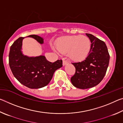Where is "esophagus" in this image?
Instances as JSON below:
<instances>
[{
	"instance_id": "34e87169",
	"label": "esophagus",
	"mask_w": 123,
	"mask_h": 123,
	"mask_svg": "<svg viewBox=\"0 0 123 123\" xmlns=\"http://www.w3.org/2000/svg\"><path fill=\"white\" fill-rule=\"evenodd\" d=\"M67 63H68L67 61V60H64V59H63V65L64 66Z\"/></svg>"
}]
</instances>
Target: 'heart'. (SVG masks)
<instances>
[{"instance_id": "obj_1", "label": "heart", "mask_w": 123, "mask_h": 123, "mask_svg": "<svg viewBox=\"0 0 123 123\" xmlns=\"http://www.w3.org/2000/svg\"><path fill=\"white\" fill-rule=\"evenodd\" d=\"M56 47L60 53H68L70 59L81 61L88 56L91 49V42L88 37L81 35L66 36L56 42Z\"/></svg>"}]
</instances>
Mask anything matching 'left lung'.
I'll list each match as a JSON object with an SVG mask.
<instances>
[{"instance_id":"left-lung-1","label":"left lung","mask_w":123,"mask_h":123,"mask_svg":"<svg viewBox=\"0 0 123 123\" xmlns=\"http://www.w3.org/2000/svg\"><path fill=\"white\" fill-rule=\"evenodd\" d=\"M91 42L90 52L86 59L72 63L75 73L70 80L76 88L87 89L98 85L105 76L109 66L110 55L104 41L86 34Z\"/></svg>"}]
</instances>
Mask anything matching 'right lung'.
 I'll list each match as a JSON object with an SVG mask.
<instances>
[{
    "mask_svg": "<svg viewBox=\"0 0 123 123\" xmlns=\"http://www.w3.org/2000/svg\"><path fill=\"white\" fill-rule=\"evenodd\" d=\"M42 44L43 39L36 35H29ZM19 37L10 47L9 66L12 74L18 81L29 88H40L49 84L56 70L62 66V60L50 62L44 56L29 57L22 54V41Z\"/></svg>",
    "mask_w": 123,
    "mask_h": 123,
    "instance_id": "obj_1",
    "label": "right lung"
}]
</instances>
